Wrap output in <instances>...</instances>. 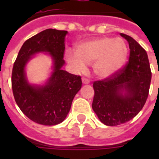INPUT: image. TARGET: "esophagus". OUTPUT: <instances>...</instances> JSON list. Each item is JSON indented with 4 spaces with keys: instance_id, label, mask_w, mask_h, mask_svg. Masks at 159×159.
<instances>
[{
    "instance_id": "esophagus-1",
    "label": "esophagus",
    "mask_w": 159,
    "mask_h": 159,
    "mask_svg": "<svg viewBox=\"0 0 159 159\" xmlns=\"http://www.w3.org/2000/svg\"><path fill=\"white\" fill-rule=\"evenodd\" d=\"M82 83L83 84H89L90 80L87 78V77H82Z\"/></svg>"
}]
</instances>
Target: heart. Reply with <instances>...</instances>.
I'll use <instances>...</instances> for the list:
<instances>
[{"label":"heart","mask_w":159,"mask_h":159,"mask_svg":"<svg viewBox=\"0 0 159 159\" xmlns=\"http://www.w3.org/2000/svg\"><path fill=\"white\" fill-rule=\"evenodd\" d=\"M128 57V47L122 39L102 37L77 44L75 52L67 50L65 57L77 71L93 63L95 73L102 78L113 76L124 67Z\"/></svg>","instance_id":"b5f03b06"}]
</instances>
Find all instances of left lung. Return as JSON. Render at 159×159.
Returning <instances> with one entry per match:
<instances>
[{
    "instance_id": "1",
    "label": "left lung",
    "mask_w": 159,
    "mask_h": 159,
    "mask_svg": "<svg viewBox=\"0 0 159 159\" xmlns=\"http://www.w3.org/2000/svg\"><path fill=\"white\" fill-rule=\"evenodd\" d=\"M120 35L129 43V62L115 75L93 83L92 109L108 126L126 123L138 115L147 101L152 77L146 51L132 37Z\"/></svg>"
}]
</instances>
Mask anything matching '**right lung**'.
I'll use <instances>...</instances> for the list:
<instances>
[{"label":"right lung","mask_w":159,"mask_h":159,"mask_svg":"<svg viewBox=\"0 0 159 159\" xmlns=\"http://www.w3.org/2000/svg\"><path fill=\"white\" fill-rule=\"evenodd\" d=\"M66 30L47 29L24 43L14 63L11 85L19 108L29 119L43 125H55L64 120L72 100L82 87L80 76L62 69ZM48 52L54 60V71L43 86L30 84L24 68L32 56Z\"/></svg>","instance_id":"add662e5"}]
</instances>
